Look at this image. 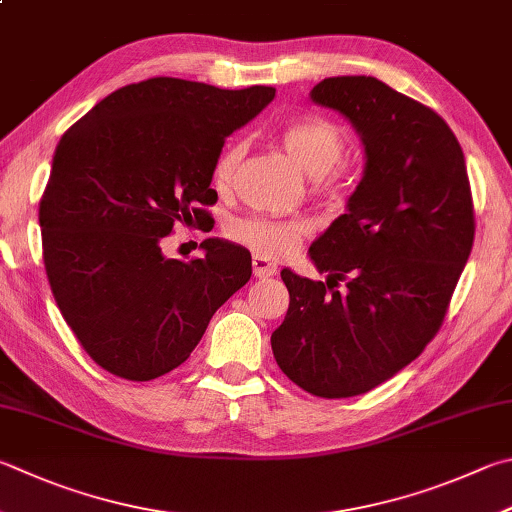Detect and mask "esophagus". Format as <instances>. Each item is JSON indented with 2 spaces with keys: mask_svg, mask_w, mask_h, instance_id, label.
Here are the masks:
<instances>
[{
  "mask_svg": "<svg viewBox=\"0 0 512 512\" xmlns=\"http://www.w3.org/2000/svg\"><path fill=\"white\" fill-rule=\"evenodd\" d=\"M253 273L257 277H271L277 273V266L273 262H268L262 255H253Z\"/></svg>",
  "mask_w": 512,
  "mask_h": 512,
  "instance_id": "1",
  "label": "esophagus"
}]
</instances>
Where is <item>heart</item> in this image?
<instances>
[{"label":"heart","instance_id":"heart-1","mask_svg":"<svg viewBox=\"0 0 512 512\" xmlns=\"http://www.w3.org/2000/svg\"><path fill=\"white\" fill-rule=\"evenodd\" d=\"M282 150L300 170L311 176L320 192H338L342 188V172L338 161L345 152V134L342 129L324 118H297L288 120L277 132ZM244 156V145L228 143L219 152L212 165V185L217 190H228ZM306 221L302 219H271L246 217L230 226V237L266 257H284L300 244L306 235Z\"/></svg>","mask_w":512,"mask_h":512}]
</instances>
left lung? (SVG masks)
Here are the masks:
<instances>
[{
    "label": "left lung",
    "mask_w": 512,
    "mask_h": 512,
    "mask_svg": "<svg viewBox=\"0 0 512 512\" xmlns=\"http://www.w3.org/2000/svg\"><path fill=\"white\" fill-rule=\"evenodd\" d=\"M309 96L356 129L365 170L345 215L309 248L327 282L282 271L291 302L271 347L304 392L349 398L396 376L436 336L475 210L461 145L430 107L371 76L324 78Z\"/></svg>",
    "instance_id": "8db88e82"
}]
</instances>
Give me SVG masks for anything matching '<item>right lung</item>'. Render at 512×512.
Returning a JSON list of instances; mask_svg holds the SVG:
<instances>
[{
    "instance_id": "1",
    "label": "right lung",
    "mask_w": 512,
    "mask_h": 512,
    "mask_svg": "<svg viewBox=\"0 0 512 512\" xmlns=\"http://www.w3.org/2000/svg\"><path fill=\"white\" fill-rule=\"evenodd\" d=\"M273 87L150 78L102 98L55 147L40 201L44 266L64 320L96 365L159 378L190 358L208 322L250 280L244 246L203 239L192 262L163 255L174 224L210 221L212 165Z\"/></svg>"
}]
</instances>
